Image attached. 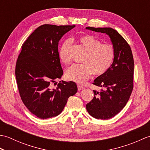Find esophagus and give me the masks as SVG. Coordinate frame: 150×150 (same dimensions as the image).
<instances>
[{
	"instance_id": "34e87169",
	"label": "esophagus",
	"mask_w": 150,
	"mask_h": 150,
	"mask_svg": "<svg viewBox=\"0 0 150 150\" xmlns=\"http://www.w3.org/2000/svg\"><path fill=\"white\" fill-rule=\"evenodd\" d=\"M77 87H78V90L79 91L82 90H84V88L83 86H81V85H78Z\"/></svg>"
}]
</instances>
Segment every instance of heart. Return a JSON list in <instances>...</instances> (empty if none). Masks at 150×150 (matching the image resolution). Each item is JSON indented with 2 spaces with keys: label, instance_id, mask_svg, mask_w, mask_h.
<instances>
[{
  "label": "heart",
  "instance_id": "heart-1",
  "mask_svg": "<svg viewBox=\"0 0 150 150\" xmlns=\"http://www.w3.org/2000/svg\"><path fill=\"white\" fill-rule=\"evenodd\" d=\"M79 42L86 52L82 64H73L66 70V77L69 81L83 84L93 73L101 75L110 68L115 57L113 46L110 44H102L95 37L86 35L79 39ZM71 41L66 40L59 51L60 60L65 64L71 61L69 47Z\"/></svg>",
  "mask_w": 150,
  "mask_h": 150
}]
</instances>
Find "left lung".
<instances>
[{"instance_id":"1","label":"left lung","mask_w":150,"mask_h":150,"mask_svg":"<svg viewBox=\"0 0 150 150\" xmlns=\"http://www.w3.org/2000/svg\"><path fill=\"white\" fill-rule=\"evenodd\" d=\"M86 29L106 33L114 47L112 64L93 83L104 90L100 92L93 90V98L86 106L89 114L95 119H109L123 109L132 94L134 71L132 50L126 40L113 28L86 27Z\"/></svg>"}]
</instances>
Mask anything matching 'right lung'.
Instances as JSON below:
<instances>
[{"label":"right lung","instance_id":"obj_1","mask_svg":"<svg viewBox=\"0 0 150 150\" xmlns=\"http://www.w3.org/2000/svg\"><path fill=\"white\" fill-rule=\"evenodd\" d=\"M75 27L42 25L22 46L15 67L18 91L25 106L41 119L59 115L68 98L77 91V84L72 81H60L55 88L52 86L63 75L59 42Z\"/></svg>","mask_w":150,"mask_h":150}]
</instances>
